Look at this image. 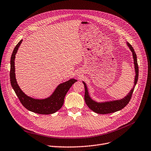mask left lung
<instances>
[{
    "label": "left lung",
    "instance_id": "1",
    "mask_svg": "<svg viewBox=\"0 0 151 151\" xmlns=\"http://www.w3.org/2000/svg\"><path fill=\"white\" fill-rule=\"evenodd\" d=\"M127 45L128 46L129 48H130V50L133 53L135 73H136L134 82V83L133 88L131 90L130 93L127 95V96H126L125 98L121 99L120 100H116V101L104 102V103H97L95 101H93V100L88 95V91L87 90V85H86L84 82H83L85 86V96H84L85 101L89 108L91 110H92L93 112L98 114H106L115 112L124 108V107L128 104V103L130 102L134 87H135V85H136V83L138 82L139 69H138V62H137V56H136V53L134 52L133 47L129 44L128 42H127Z\"/></svg>",
    "mask_w": 151,
    "mask_h": 151
}]
</instances>
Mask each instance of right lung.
I'll return each mask as SVG.
<instances>
[{
    "label": "right lung",
    "instance_id": "1",
    "mask_svg": "<svg viewBox=\"0 0 151 151\" xmlns=\"http://www.w3.org/2000/svg\"><path fill=\"white\" fill-rule=\"evenodd\" d=\"M22 41L23 40H21L18 42V44L14 48L11 56L10 77L12 87L15 91L21 103L27 110L39 114H53L61 109L63 105L64 97H65L67 92L73 84L77 81L74 78H72L67 82L60 84L53 94L46 99H37L27 96L20 89L18 86L15 73V55Z\"/></svg>",
    "mask_w": 151,
    "mask_h": 151
}]
</instances>
